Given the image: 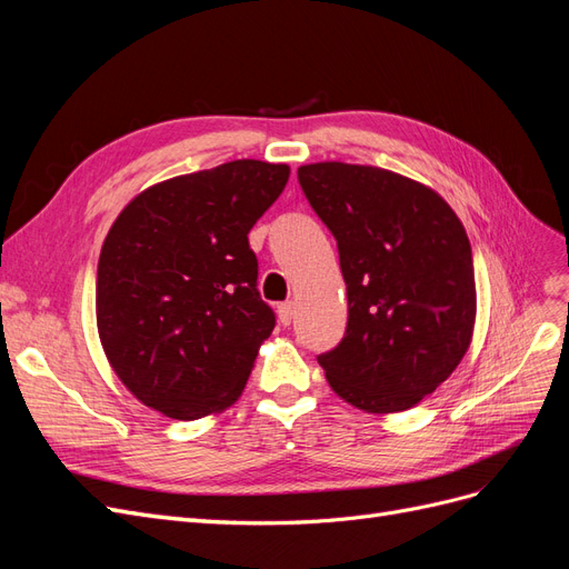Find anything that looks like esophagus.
<instances>
[{"label": "esophagus", "instance_id": "esophagus-1", "mask_svg": "<svg viewBox=\"0 0 569 569\" xmlns=\"http://www.w3.org/2000/svg\"><path fill=\"white\" fill-rule=\"evenodd\" d=\"M295 303L291 301H287V303H280L278 306V318H280V322L287 327V325H291V320H295Z\"/></svg>", "mask_w": 569, "mask_h": 569}]
</instances>
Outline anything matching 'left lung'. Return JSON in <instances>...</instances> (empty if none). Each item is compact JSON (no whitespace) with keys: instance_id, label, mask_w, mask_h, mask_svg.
Wrapping results in <instances>:
<instances>
[{"instance_id":"1","label":"left lung","mask_w":569,"mask_h":569,"mask_svg":"<svg viewBox=\"0 0 569 569\" xmlns=\"http://www.w3.org/2000/svg\"><path fill=\"white\" fill-rule=\"evenodd\" d=\"M299 184L337 239L347 332L318 363L366 412L420 403L470 349L477 291L468 232L435 189L375 166L325 161Z\"/></svg>"}]
</instances>
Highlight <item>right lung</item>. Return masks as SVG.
Returning <instances> with one entry per match:
<instances>
[{
	"instance_id": "1",
	"label": "right lung",
	"mask_w": 569,
	"mask_h": 569,
	"mask_svg": "<svg viewBox=\"0 0 569 569\" xmlns=\"http://www.w3.org/2000/svg\"><path fill=\"white\" fill-rule=\"evenodd\" d=\"M289 166L230 161L137 194L97 266V330L113 372L144 406L199 420L232 406L274 327L256 289L249 230Z\"/></svg>"
}]
</instances>
